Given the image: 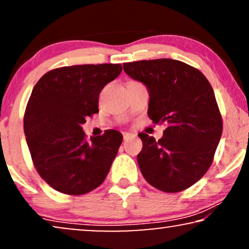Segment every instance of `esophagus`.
<instances>
[{"mask_svg":"<svg viewBox=\"0 0 249 249\" xmlns=\"http://www.w3.org/2000/svg\"><path fill=\"white\" fill-rule=\"evenodd\" d=\"M135 135L134 134H129V132H124V141H128V139L134 138Z\"/></svg>","mask_w":249,"mask_h":249,"instance_id":"obj_1","label":"esophagus"}]
</instances>
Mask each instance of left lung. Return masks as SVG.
<instances>
[{"label": "left lung", "instance_id": "8db88e82", "mask_svg": "<svg viewBox=\"0 0 249 249\" xmlns=\"http://www.w3.org/2000/svg\"><path fill=\"white\" fill-rule=\"evenodd\" d=\"M132 79L146 85L148 117L165 122L163 137L141 132L139 169L149 185L165 193L182 192L212 164L222 135V117L213 88L198 69L172 59L124 63Z\"/></svg>", "mask_w": 249, "mask_h": 249}]
</instances>
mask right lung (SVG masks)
<instances>
[{"label": "right lung", "instance_id": "obj_1", "mask_svg": "<svg viewBox=\"0 0 249 249\" xmlns=\"http://www.w3.org/2000/svg\"><path fill=\"white\" fill-rule=\"evenodd\" d=\"M121 64H83L46 72L34 87L23 117L27 145L39 176L57 192L84 195L110 171L122 142L117 130L87 141L81 124L98 112V96Z\"/></svg>", "mask_w": 249, "mask_h": 249}]
</instances>
